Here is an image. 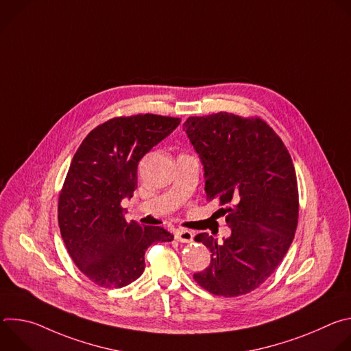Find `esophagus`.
<instances>
[{
  "label": "esophagus",
  "mask_w": 351,
  "mask_h": 351,
  "mask_svg": "<svg viewBox=\"0 0 351 351\" xmlns=\"http://www.w3.org/2000/svg\"><path fill=\"white\" fill-rule=\"evenodd\" d=\"M175 239L180 243H191L193 241V233L186 229H178L175 232Z\"/></svg>",
  "instance_id": "obj_1"
}]
</instances>
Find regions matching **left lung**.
Masks as SVG:
<instances>
[{"mask_svg":"<svg viewBox=\"0 0 351 351\" xmlns=\"http://www.w3.org/2000/svg\"><path fill=\"white\" fill-rule=\"evenodd\" d=\"M204 165L207 199L226 206L232 233L218 243L199 233L210 265L194 280L215 295L237 297L260 287L278 268L294 239L298 189L291 157L260 118L229 112L190 117L183 123Z\"/></svg>","mask_w":351,"mask_h":351,"instance_id":"left-lung-1","label":"left lung"}]
</instances>
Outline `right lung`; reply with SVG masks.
Here are the masks:
<instances>
[{
  "label": "right lung",
  "mask_w": 351,
  "mask_h": 351,
  "mask_svg": "<svg viewBox=\"0 0 351 351\" xmlns=\"http://www.w3.org/2000/svg\"><path fill=\"white\" fill-rule=\"evenodd\" d=\"M179 118L119 117L93 129L71 162L58 199V223L76 267L101 287H123L144 271L145 250L172 241L161 226L128 222L121 206L137 187L140 160L169 136Z\"/></svg>",
  "instance_id": "obj_1"
}]
</instances>
